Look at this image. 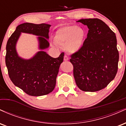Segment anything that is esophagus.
<instances>
[{"label": "esophagus", "mask_w": 126, "mask_h": 126, "mask_svg": "<svg viewBox=\"0 0 126 126\" xmlns=\"http://www.w3.org/2000/svg\"><path fill=\"white\" fill-rule=\"evenodd\" d=\"M64 61H68L69 60V57H67V55H65L64 56Z\"/></svg>", "instance_id": "1"}]
</instances>
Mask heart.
<instances>
[{"label": "heart", "mask_w": 126, "mask_h": 126, "mask_svg": "<svg viewBox=\"0 0 126 126\" xmlns=\"http://www.w3.org/2000/svg\"><path fill=\"white\" fill-rule=\"evenodd\" d=\"M85 37L84 29L77 25H68L57 30L54 39L56 44L65 47L69 53H75L83 47Z\"/></svg>", "instance_id": "b5f03b06"}]
</instances>
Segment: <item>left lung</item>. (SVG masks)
Returning a JSON list of instances; mask_svg holds the SVG:
<instances>
[{
  "instance_id": "1",
  "label": "left lung",
  "mask_w": 126,
  "mask_h": 126,
  "mask_svg": "<svg viewBox=\"0 0 126 126\" xmlns=\"http://www.w3.org/2000/svg\"><path fill=\"white\" fill-rule=\"evenodd\" d=\"M77 22L88 27L87 38L79 51L70 57L78 87L85 92H96L106 87L115 78L119 54L115 33L97 18Z\"/></svg>"
}]
</instances>
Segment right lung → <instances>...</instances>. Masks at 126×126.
<instances>
[{"mask_svg": "<svg viewBox=\"0 0 126 126\" xmlns=\"http://www.w3.org/2000/svg\"><path fill=\"white\" fill-rule=\"evenodd\" d=\"M50 27L47 24H20L7 42L5 62L10 79L16 86L31 96H42L53 91L63 61V53L57 58H53L44 51L50 46ZM21 33L37 36L40 51L29 59L22 58L17 53L16 46Z\"/></svg>", "mask_w": 126, "mask_h": 126, "instance_id": "1", "label": "right lung"}]
</instances>
